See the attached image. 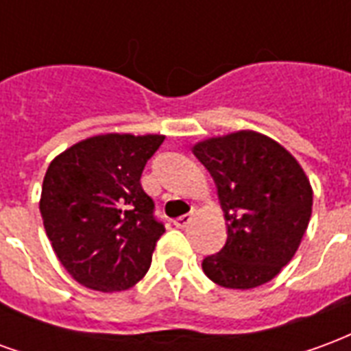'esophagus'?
<instances>
[{"mask_svg":"<svg viewBox=\"0 0 351 351\" xmlns=\"http://www.w3.org/2000/svg\"><path fill=\"white\" fill-rule=\"evenodd\" d=\"M191 220H193V218H191V214H182V216L175 218V220H173V223H175L176 228L182 229V228H186V226H188Z\"/></svg>","mask_w":351,"mask_h":351,"instance_id":"34e87169","label":"esophagus"}]
</instances>
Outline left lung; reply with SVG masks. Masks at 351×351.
Returning <instances> with one entry per match:
<instances>
[{
	"label": "left lung",
	"instance_id": "left-lung-1",
	"mask_svg": "<svg viewBox=\"0 0 351 351\" xmlns=\"http://www.w3.org/2000/svg\"><path fill=\"white\" fill-rule=\"evenodd\" d=\"M213 175L228 241L203 272L229 289L271 282L291 261L308 228L314 191L293 154L259 131L241 130L193 145Z\"/></svg>",
	"mask_w": 351,
	"mask_h": 351
}]
</instances>
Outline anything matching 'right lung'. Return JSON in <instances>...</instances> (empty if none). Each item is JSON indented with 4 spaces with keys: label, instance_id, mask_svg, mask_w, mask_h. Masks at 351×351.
Wrapping results in <instances>:
<instances>
[{
    "label": "right lung",
    "instance_id": "1",
    "mask_svg": "<svg viewBox=\"0 0 351 351\" xmlns=\"http://www.w3.org/2000/svg\"><path fill=\"white\" fill-rule=\"evenodd\" d=\"M165 135L103 133L50 161L43 180V226L64 269L84 287L130 289L152 263L163 223L141 186Z\"/></svg>",
    "mask_w": 351,
    "mask_h": 351
}]
</instances>
